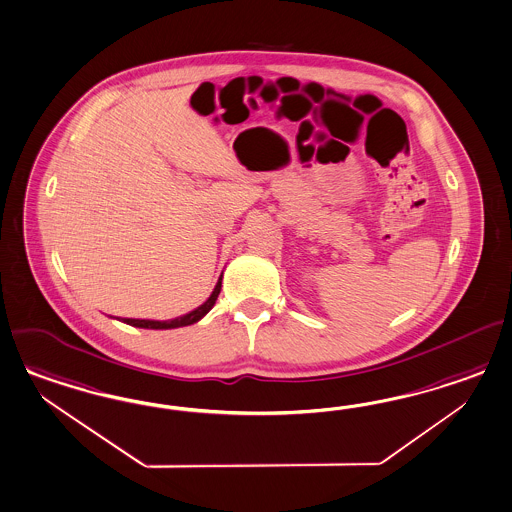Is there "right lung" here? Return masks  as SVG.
Instances as JSON below:
<instances>
[{
  "label": "right lung",
  "instance_id": "obj_1",
  "mask_svg": "<svg viewBox=\"0 0 512 512\" xmlns=\"http://www.w3.org/2000/svg\"><path fill=\"white\" fill-rule=\"evenodd\" d=\"M221 279H223V274L219 276L217 279L216 289L212 291V295L210 298L199 306L197 310L189 311L186 315H182V317H176V319H171V321H150V319H124V323L131 326H137V328H152V330H169V328H178V326H187L193 325V323H197V321H201L202 317L208 313V311L214 308V304H216L217 296H219V291H221Z\"/></svg>",
  "mask_w": 512,
  "mask_h": 512
}]
</instances>
